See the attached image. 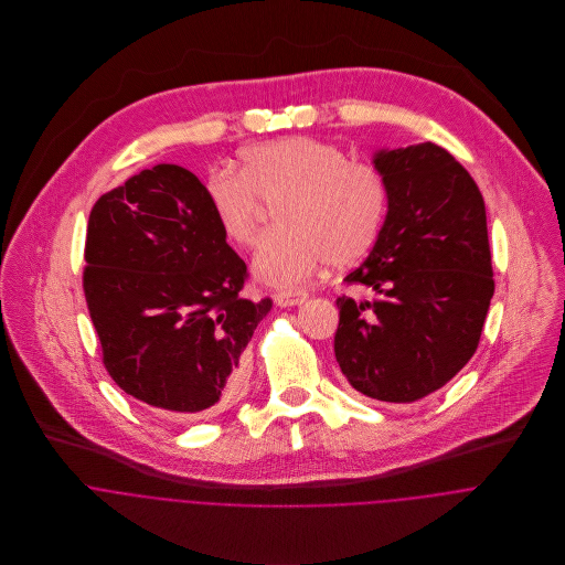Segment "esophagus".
I'll return each instance as SVG.
<instances>
[{"label":"esophagus","mask_w":565,"mask_h":565,"mask_svg":"<svg viewBox=\"0 0 565 565\" xmlns=\"http://www.w3.org/2000/svg\"><path fill=\"white\" fill-rule=\"evenodd\" d=\"M309 298V294L307 291H302V289H289V291H278L276 296H274V300H276V305L278 307H296V305H302L305 300Z\"/></svg>","instance_id":"1"}]
</instances>
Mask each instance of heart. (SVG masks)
I'll return each mask as SVG.
<instances>
[{"label":"heart","mask_w":565,"mask_h":565,"mask_svg":"<svg viewBox=\"0 0 565 565\" xmlns=\"http://www.w3.org/2000/svg\"><path fill=\"white\" fill-rule=\"evenodd\" d=\"M206 202L237 247H254L265 206H276L274 231L254 258V274L276 287L309 280L323 263L359 260L385 222L390 191L376 164L313 137H282L247 146L237 171L213 167L204 175Z\"/></svg>","instance_id":"obj_1"}]
</instances>
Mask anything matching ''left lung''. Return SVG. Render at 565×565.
Masks as SVG:
<instances>
[{"mask_svg": "<svg viewBox=\"0 0 565 565\" xmlns=\"http://www.w3.org/2000/svg\"><path fill=\"white\" fill-rule=\"evenodd\" d=\"M390 211L374 249L343 282L372 296L337 298L334 356L348 383L383 403H415L472 359L493 296L484 202L448 150L379 152Z\"/></svg>", "mask_w": 565, "mask_h": 565, "instance_id": "8db88e82", "label": "left lung"}]
</instances>
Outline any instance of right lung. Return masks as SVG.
Wrapping results in <instances>:
<instances>
[{
	"label": "right lung",
	"instance_id": "add662e5",
	"mask_svg": "<svg viewBox=\"0 0 565 565\" xmlns=\"http://www.w3.org/2000/svg\"><path fill=\"white\" fill-rule=\"evenodd\" d=\"M82 289L102 363L169 415L237 401L242 354L271 298H242L247 267L184 167L157 164L104 193L86 226Z\"/></svg>",
	"mask_w": 565,
	"mask_h": 565
}]
</instances>
